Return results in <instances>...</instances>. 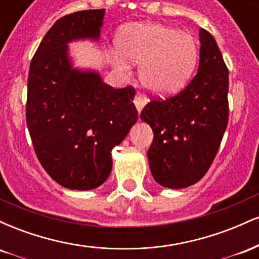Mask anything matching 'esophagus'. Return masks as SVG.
I'll use <instances>...</instances> for the list:
<instances>
[{
  "label": "esophagus",
  "instance_id": "34e87169",
  "mask_svg": "<svg viewBox=\"0 0 259 259\" xmlns=\"http://www.w3.org/2000/svg\"><path fill=\"white\" fill-rule=\"evenodd\" d=\"M134 103H135L136 109H138L139 112H141L142 108H144L145 105L147 103V97L145 96L144 94H141V92H138V94L135 95V99H134Z\"/></svg>",
  "mask_w": 259,
  "mask_h": 259
}]
</instances>
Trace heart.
I'll return each mask as SVG.
<instances>
[{
    "instance_id": "1",
    "label": "heart",
    "mask_w": 259,
    "mask_h": 259,
    "mask_svg": "<svg viewBox=\"0 0 259 259\" xmlns=\"http://www.w3.org/2000/svg\"><path fill=\"white\" fill-rule=\"evenodd\" d=\"M113 56L117 67L126 68L125 59L140 65V78L150 91L167 95L187 81L198 58V47L191 34L164 24H136L118 34Z\"/></svg>"
}]
</instances>
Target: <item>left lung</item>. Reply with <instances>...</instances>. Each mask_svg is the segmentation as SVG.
Returning <instances> with one entry per match:
<instances>
[{
    "label": "left lung",
    "instance_id": "obj_1",
    "mask_svg": "<svg viewBox=\"0 0 259 259\" xmlns=\"http://www.w3.org/2000/svg\"><path fill=\"white\" fill-rule=\"evenodd\" d=\"M197 74L179 94L153 97L140 117L153 132L147 157L154 180L183 189L212 165L229 120V70L214 37L200 30Z\"/></svg>",
    "mask_w": 259,
    "mask_h": 259
}]
</instances>
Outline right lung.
<instances>
[{
  "label": "right lung",
  "mask_w": 259,
  "mask_h": 259,
  "mask_svg": "<svg viewBox=\"0 0 259 259\" xmlns=\"http://www.w3.org/2000/svg\"><path fill=\"white\" fill-rule=\"evenodd\" d=\"M106 10L59 18L31 59L26 125L41 165L59 185L91 190L112 170V150L138 119L132 85L114 89L94 72L73 69L67 42L99 37Z\"/></svg>",
  "instance_id": "obj_1"
}]
</instances>
